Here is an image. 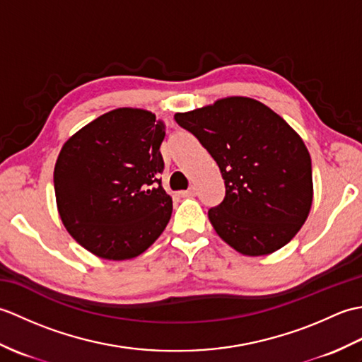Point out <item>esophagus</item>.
I'll use <instances>...</instances> for the list:
<instances>
[{
    "mask_svg": "<svg viewBox=\"0 0 362 362\" xmlns=\"http://www.w3.org/2000/svg\"><path fill=\"white\" fill-rule=\"evenodd\" d=\"M180 196H182V197H194V196H196V188L191 187V188L187 189V191H180Z\"/></svg>",
    "mask_w": 362,
    "mask_h": 362,
    "instance_id": "34e87169",
    "label": "esophagus"
}]
</instances>
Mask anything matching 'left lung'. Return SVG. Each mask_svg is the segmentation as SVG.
I'll return each mask as SVG.
<instances>
[{
  "label": "left lung",
  "mask_w": 362,
  "mask_h": 362,
  "mask_svg": "<svg viewBox=\"0 0 362 362\" xmlns=\"http://www.w3.org/2000/svg\"><path fill=\"white\" fill-rule=\"evenodd\" d=\"M216 161L226 197L209 210L213 228L245 257L286 245L313 204L311 157L302 138L257 99L228 96L175 113Z\"/></svg>",
  "instance_id": "8db88e82"
}]
</instances>
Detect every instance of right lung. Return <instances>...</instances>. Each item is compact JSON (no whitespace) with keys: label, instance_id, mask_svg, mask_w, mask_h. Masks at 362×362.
Instances as JSON below:
<instances>
[{"label":"right lung","instance_id":"add662e5","mask_svg":"<svg viewBox=\"0 0 362 362\" xmlns=\"http://www.w3.org/2000/svg\"><path fill=\"white\" fill-rule=\"evenodd\" d=\"M165 122L149 110L107 112L68 138L54 168L65 228L93 255L122 261L163 233L173 199L161 187Z\"/></svg>","mask_w":362,"mask_h":362}]
</instances>
